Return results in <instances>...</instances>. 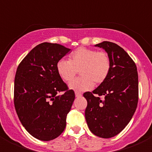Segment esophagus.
Returning a JSON list of instances; mask_svg holds the SVG:
<instances>
[{
    "mask_svg": "<svg viewBox=\"0 0 152 152\" xmlns=\"http://www.w3.org/2000/svg\"><path fill=\"white\" fill-rule=\"evenodd\" d=\"M82 96V94H81L80 93L75 92V96H76V97H80V96Z\"/></svg>",
    "mask_w": 152,
    "mask_h": 152,
    "instance_id": "esophagus-1",
    "label": "esophagus"
}]
</instances>
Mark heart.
I'll return each instance as SVG.
<instances>
[{"mask_svg":"<svg viewBox=\"0 0 152 152\" xmlns=\"http://www.w3.org/2000/svg\"><path fill=\"white\" fill-rule=\"evenodd\" d=\"M56 70L66 82L72 80L80 70L83 77L72 81L68 87L76 92H83L92 89L94 83L100 84L107 80L110 73L111 60L107 52L80 47L70 55L69 61H58Z\"/></svg>","mask_w":152,"mask_h":152,"instance_id":"1","label":"heart"}]
</instances>
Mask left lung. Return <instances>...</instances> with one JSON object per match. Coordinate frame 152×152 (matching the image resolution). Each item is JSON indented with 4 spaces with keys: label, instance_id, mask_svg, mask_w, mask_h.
Instances as JSON below:
<instances>
[{
    "label": "left lung",
    "instance_id": "left-lung-1",
    "mask_svg": "<svg viewBox=\"0 0 152 152\" xmlns=\"http://www.w3.org/2000/svg\"><path fill=\"white\" fill-rule=\"evenodd\" d=\"M95 46L107 52L111 70L107 80L92 92H86L85 119L93 134L112 138L125 129L133 116L139 100L137 68L128 53L119 45L104 41Z\"/></svg>",
    "mask_w": 152,
    "mask_h": 152
}]
</instances>
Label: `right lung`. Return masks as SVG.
Masks as SVG:
<instances>
[{
	"label": "right lung",
	"mask_w": 152,
	"mask_h": 152,
	"mask_svg": "<svg viewBox=\"0 0 152 152\" xmlns=\"http://www.w3.org/2000/svg\"><path fill=\"white\" fill-rule=\"evenodd\" d=\"M70 50L59 44L43 42L33 48L17 69L16 112L26 131L39 140L56 139L66 126L75 95L58 75L56 64Z\"/></svg>",
	"instance_id": "1"
}]
</instances>
